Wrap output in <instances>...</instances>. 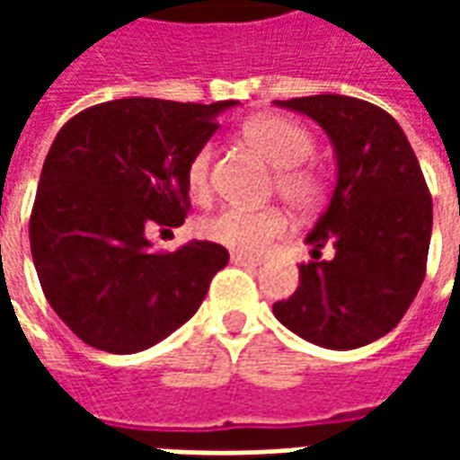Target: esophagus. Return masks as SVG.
<instances>
[{
    "label": "esophagus",
    "mask_w": 460,
    "mask_h": 460,
    "mask_svg": "<svg viewBox=\"0 0 460 460\" xmlns=\"http://www.w3.org/2000/svg\"><path fill=\"white\" fill-rule=\"evenodd\" d=\"M231 263H236V266H249V269L261 266L259 259H251V256H243V253H231Z\"/></svg>",
    "instance_id": "obj_1"
}]
</instances>
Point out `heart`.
<instances>
[{
  "label": "heart",
  "instance_id": "heart-1",
  "mask_svg": "<svg viewBox=\"0 0 460 460\" xmlns=\"http://www.w3.org/2000/svg\"><path fill=\"white\" fill-rule=\"evenodd\" d=\"M241 140L266 160L273 172V191L296 211H313L325 197V174L310 155L315 152L313 132L300 122L283 115H259L243 122ZM211 160L209 145H201L187 162V190L191 199L204 201L211 194ZM288 229V219L280 209H241L226 207L219 214L201 221V234L236 253L259 256L270 243L280 239Z\"/></svg>",
  "mask_w": 460,
  "mask_h": 460
}]
</instances>
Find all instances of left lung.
Segmentation results:
<instances>
[{
	"label": "left lung",
	"mask_w": 460,
	"mask_h": 460,
	"mask_svg": "<svg viewBox=\"0 0 460 460\" xmlns=\"http://www.w3.org/2000/svg\"><path fill=\"white\" fill-rule=\"evenodd\" d=\"M328 132L338 184L328 211L308 234L313 259L300 286L273 315L328 349L369 345L399 325L426 276L434 207L404 130L376 105L349 95L279 101ZM325 243L332 261L319 259Z\"/></svg>",
	"instance_id": "left-lung-1"
}]
</instances>
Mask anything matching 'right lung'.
<instances>
[{"instance_id": "1", "label": "right lung", "mask_w": 460, "mask_h": 460, "mask_svg": "<svg viewBox=\"0 0 460 460\" xmlns=\"http://www.w3.org/2000/svg\"><path fill=\"white\" fill-rule=\"evenodd\" d=\"M236 101L120 98L85 108L56 135L29 219L49 305L85 345L132 355L197 313L229 251L190 241L152 251L145 231L181 226L187 162Z\"/></svg>"}]
</instances>
